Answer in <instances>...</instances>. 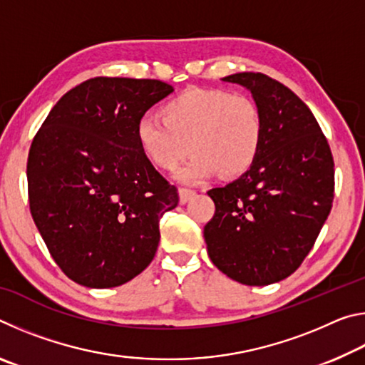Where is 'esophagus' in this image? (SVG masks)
<instances>
[{
  "mask_svg": "<svg viewBox=\"0 0 365 365\" xmlns=\"http://www.w3.org/2000/svg\"><path fill=\"white\" fill-rule=\"evenodd\" d=\"M195 195H196L195 190H190V188H180V190H178V196H180L182 205H185V202H188Z\"/></svg>",
  "mask_w": 365,
  "mask_h": 365,
  "instance_id": "1",
  "label": "esophagus"
}]
</instances>
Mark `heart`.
<instances>
[{"instance_id": "b5f03b06", "label": "heart", "mask_w": 365, "mask_h": 365, "mask_svg": "<svg viewBox=\"0 0 365 365\" xmlns=\"http://www.w3.org/2000/svg\"><path fill=\"white\" fill-rule=\"evenodd\" d=\"M158 115L135 125L140 151L160 170H175L196 153L178 177L201 182L220 172L238 177L248 172L262 150L265 117L251 96L224 88H188L172 96Z\"/></svg>"}]
</instances>
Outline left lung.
Wrapping results in <instances>:
<instances>
[{
    "mask_svg": "<svg viewBox=\"0 0 365 365\" xmlns=\"http://www.w3.org/2000/svg\"><path fill=\"white\" fill-rule=\"evenodd\" d=\"M251 91L265 117L256 163L237 180L212 188L215 212L205 227L215 267L243 285L292 275L329 217L335 169L316 117L292 90L261 72L224 77Z\"/></svg>",
    "mask_w": 365,
    "mask_h": 365,
    "instance_id": "left-lung-1",
    "label": "left lung"
}]
</instances>
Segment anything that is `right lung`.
Segmentation results:
<instances>
[{
	"label": "right lung",
	"instance_id": "obj_1",
	"mask_svg": "<svg viewBox=\"0 0 365 365\" xmlns=\"http://www.w3.org/2000/svg\"><path fill=\"white\" fill-rule=\"evenodd\" d=\"M172 91L151 78L85 80L34 137L30 212L54 262L78 285H123L156 255L159 220L178 193L140 151L135 125Z\"/></svg>",
	"mask_w": 365,
	"mask_h": 365
}]
</instances>
